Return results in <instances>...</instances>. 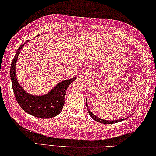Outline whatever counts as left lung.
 Here are the masks:
<instances>
[{
	"instance_id": "left-lung-1",
	"label": "left lung",
	"mask_w": 156,
	"mask_h": 156,
	"mask_svg": "<svg viewBox=\"0 0 156 156\" xmlns=\"http://www.w3.org/2000/svg\"><path fill=\"white\" fill-rule=\"evenodd\" d=\"M86 107H87L88 112V114H89V115L90 116V117H91L92 119H94V120H95V121L99 122V123H101V124H114V123H117V122H122V121H123V120H125V119H127V118H125V119H118V120H106V119H101V118L96 117V115H94V114L91 112V111H90L89 108H88V106L87 98H86Z\"/></svg>"
}]
</instances>
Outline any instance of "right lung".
I'll use <instances>...</instances> for the list:
<instances>
[{"instance_id":"add662e5","label":"right lung","mask_w":156,"mask_h":156,"mask_svg":"<svg viewBox=\"0 0 156 156\" xmlns=\"http://www.w3.org/2000/svg\"><path fill=\"white\" fill-rule=\"evenodd\" d=\"M28 42L29 40L26 41L24 44H21L18 49L11 62L10 76L16 99L21 107L30 115L38 118L54 117L62 112L65 104L67 88L69 85L76 79V77L62 80L44 95H32L26 91L18 82L16 66L21 50Z\"/></svg>"}]
</instances>
